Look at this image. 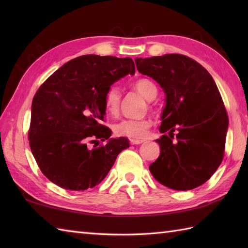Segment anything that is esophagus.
<instances>
[{
    "label": "esophagus",
    "instance_id": "obj_1",
    "mask_svg": "<svg viewBox=\"0 0 248 248\" xmlns=\"http://www.w3.org/2000/svg\"><path fill=\"white\" fill-rule=\"evenodd\" d=\"M141 143H143V140H130L131 145H140Z\"/></svg>",
    "mask_w": 248,
    "mask_h": 248
}]
</instances>
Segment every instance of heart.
Returning a JSON list of instances; mask_svg holds the SVG:
<instances>
[{
	"instance_id": "1",
	"label": "heart",
	"mask_w": 248,
	"mask_h": 248,
	"mask_svg": "<svg viewBox=\"0 0 248 248\" xmlns=\"http://www.w3.org/2000/svg\"><path fill=\"white\" fill-rule=\"evenodd\" d=\"M132 88L140 93L146 99H154L157 89L155 84L150 78H140L132 82ZM121 103V92L117 86H110L104 94V108L110 116H116L119 112ZM151 127L149 119H123L115 124L113 130L117 136H124L133 140H143L148 134Z\"/></svg>"
}]
</instances>
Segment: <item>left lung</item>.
Masks as SVG:
<instances>
[{"instance_id": "1", "label": "left lung", "mask_w": 248, "mask_h": 248, "mask_svg": "<svg viewBox=\"0 0 248 248\" xmlns=\"http://www.w3.org/2000/svg\"><path fill=\"white\" fill-rule=\"evenodd\" d=\"M141 75L166 93L156 140L160 155L149 166L156 181L176 191L207 182L224 159L228 115L218 88L205 68L182 54L135 60Z\"/></svg>"}]
</instances>
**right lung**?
Returning <instances> with one entry per match:
<instances>
[{
	"label": "right lung",
	"mask_w": 248,
	"mask_h": 248,
	"mask_svg": "<svg viewBox=\"0 0 248 248\" xmlns=\"http://www.w3.org/2000/svg\"><path fill=\"white\" fill-rule=\"evenodd\" d=\"M134 72L130 57L83 55L41 84L31 102L29 140L37 165L51 182L70 191L96 186L130 146L125 138L109 140L112 131L101 123L105 93ZM105 139L107 144L88 147Z\"/></svg>",
	"instance_id": "right-lung-1"
}]
</instances>
